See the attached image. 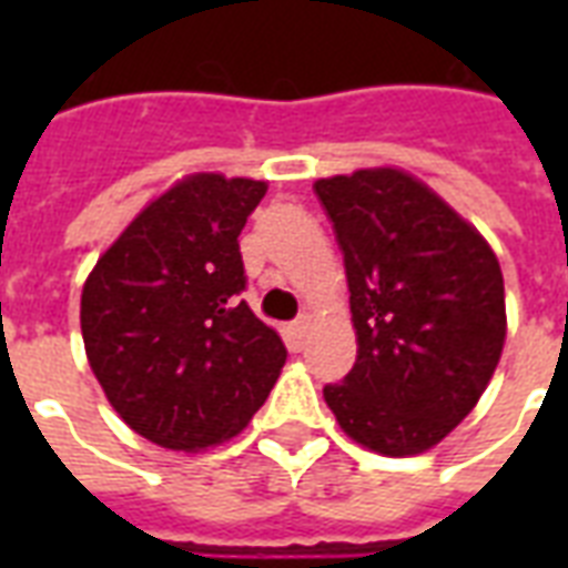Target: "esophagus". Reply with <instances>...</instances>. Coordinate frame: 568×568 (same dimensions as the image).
I'll use <instances>...</instances> for the list:
<instances>
[{
	"label": "esophagus",
	"mask_w": 568,
	"mask_h": 568,
	"mask_svg": "<svg viewBox=\"0 0 568 568\" xmlns=\"http://www.w3.org/2000/svg\"><path fill=\"white\" fill-rule=\"evenodd\" d=\"M306 333H310V318H306V315L292 321V324H288V345H292L294 351H301L303 342H306Z\"/></svg>",
	"instance_id": "34e87169"
}]
</instances>
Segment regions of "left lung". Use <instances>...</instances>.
Wrapping results in <instances>:
<instances>
[{"mask_svg":"<svg viewBox=\"0 0 568 568\" xmlns=\"http://www.w3.org/2000/svg\"><path fill=\"white\" fill-rule=\"evenodd\" d=\"M345 253L356 363L324 400L386 457L439 445L489 386L507 336L504 276L486 239L395 168L315 182Z\"/></svg>","mask_w":568,"mask_h":568,"instance_id":"1","label":"left lung"}]
</instances>
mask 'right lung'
I'll return each instance as SVG.
<instances>
[{"label": "right lung", "mask_w": 568, "mask_h": 568, "mask_svg": "<svg viewBox=\"0 0 568 568\" xmlns=\"http://www.w3.org/2000/svg\"><path fill=\"white\" fill-rule=\"evenodd\" d=\"M265 191L241 176H185L84 280L91 372L120 418L162 448L232 439L283 372V338L239 297L247 285L239 235Z\"/></svg>", "instance_id": "right-lung-1"}]
</instances>
